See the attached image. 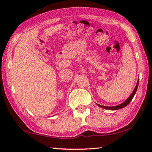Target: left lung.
Returning a JSON list of instances; mask_svg holds the SVG:
<instances>
[{
    "mask_svg": "<svg viewBox=\"0 0 152 152\" xmlns=\"http://www.w3.org/2000/svg\"><path fill=\"white\" fill-rule=\"evenodd\" d=\"M138 84H139V82H137V84H136V86L135 88L134 89V91H133V92L132 93V94L130 95V96L128 98V99L126 100V101L123 102V103L119 105H117V106H115V107H105V106H102V105H100V104H98V106L101 107V108H103V109H108V110H117V109H121V108H123L127 106V105H128L130 103V102L132 101L133 98V96H134V95L135 94L136 91H137V87H138Z\"/></svg>",
    "mask_w": 152,
    "mask_h": 152,
    "instance_id": "left-lung-1",
    "label": "left lung"
}]
</instances>
